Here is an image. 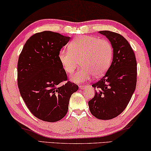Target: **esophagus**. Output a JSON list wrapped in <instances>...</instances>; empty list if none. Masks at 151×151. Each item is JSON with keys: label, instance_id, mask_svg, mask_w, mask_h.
Segmentation results:
<instances>
[{"label": "esophagus", "instance_id": "34e87169", "mask_svg": "<svg viewBox=\"0 0 151 151\" xmlns=\"http://www.w3.org/2000/svg\"><path fill=\"white\" fill-rule=\"evenodd\" d=\"M86 88H87L86 85H85V86H84V85H80V86H79V88L81 89V90H84V89Z\"/></svg>", "mask_w": 151, "mask_h": 151}]
</instances>
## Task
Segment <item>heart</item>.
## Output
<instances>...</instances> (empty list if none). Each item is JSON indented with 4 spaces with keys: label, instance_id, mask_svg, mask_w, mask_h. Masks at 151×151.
<instances>
[{
    "label": "heart",
    "instance_id": "b5f03b06",
    "mask_svg": "<svg viewBox=\"0 0 151 151\" xmlns=\"http://www.w3.org/2000/svg\"><path fill=\"white\" fill-rule=\"evenodd\" d=\"M58 57L63 70L68 75L75 72L81 61L82 67L71 79L75 83H82L88 81L93 75L100 77L107 72L113 57V47L105 39L79 35L70 43L68 49L60 50Z\"/></svg>",
    "mask_w": 151,
    "mask_h": 151
}]
</instances>
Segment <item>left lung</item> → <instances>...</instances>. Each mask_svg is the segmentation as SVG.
Here are the masks:
<instances>
[{"mask_svg": "<svg viewBox=\"0 0 151 151\" xmlns=\"http://www.w3.org/2000/svg\"><path fill=\"white\" fill-rule=\"evenodd\" d=\"M113 47V61L105 75L92 84L94 97L88 102L91 114L100 120L117 117L125 109L135 90L137 62L128 41L120 34L101 31Z\"/></svg>", "mask_w": 151, "mask_h": 151, "instance_id": "left-lung-1", "label": "left lung"}]
</instances>
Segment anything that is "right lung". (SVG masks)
I'll return each instance as SVG.
<instances>
[{"instance_id": "obj_1", "label": "right lung", "mask_w": 151, "mask_h": 151, "mask_svg": "<svg viewBox=\"0 0 151 151\" xmlns=\"http://www.w3.org/2000/svg\"><path fill=\"white\" fill-rule=\"evenodd\" d=\"M70 39L52 31L37 33L27 40L19 56L21 96L33 115L46 122H57L66 115L70 98L78 89L76 84L67 81L58 57Z\"/></svg>"}]
</instances>
